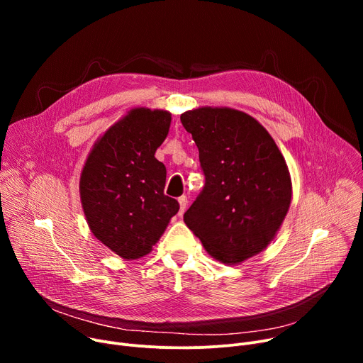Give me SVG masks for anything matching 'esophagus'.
Segmentation results:
<instances>
[{
  "instance_id": "34e87169",
  "label": "esophagus",
  "mask_w": 363,
  "mask_h": 363,
  "mask_svg": "<svg viewBox=\"0 0 363 363\" xmlns=\"http://www.w3.org/2000/svg\"><path fill=\"white\" fill-rule=\"evenodd\" d=\"M178 203H179V216H182L184 215V212L186 211V204H188V200H186V197L185 196H182V197H179L178 199Z\"/></svg>"
}]
</instances>
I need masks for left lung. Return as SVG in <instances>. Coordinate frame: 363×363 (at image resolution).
Wrapping results in <instances>:
<instances>
[{
  "instance_id": "obj_1",
  "label": "left lung",
  "mask_w": 363,
  "mask_h": 363,
  "mask_svg": "<svg viewBox=\"0 0 363 363\" xmlns=\"http://www.w3.org/2000/svg\"><path fill=\"white\" fill-rule=\"evenodd\" d=\"M206 185L184 215L206 252L225 264L250 259L274 241L291 204L287 163L255 118L231 107L184 111Z\"/></svg>"
}]
</instances>
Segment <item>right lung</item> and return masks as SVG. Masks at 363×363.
<instances>
[{
  "instance_id": "add662e5",
  "label": "right lung",
  "mask_w": 363,
  "mask_h": 363,
  "mask_svg": "<svg viewBox=\"0 0 363 363\" xmlns=\"http://www.w3.org/2000/svg\"><path fill=\"white\" fill-rule=\"evenodd\" d=\"M172 122L167 110L133 107L95 141L79 194L91 233L122 259L147 256L179 211L164 196L166 167L155 155Z\"/></svg>"
}]
</instances>
